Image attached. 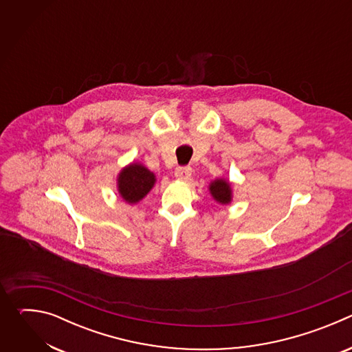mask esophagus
Here are the masks:
<instances>
[{
	"label": "esophagus",
	"mask_w": 352,
	"mask_h": 352,
	"mask_svg": "<svg viewBox=\"0 0 352 352\" xmlns=\"http://www.w3.org/2000/svg\"><path fill=\"white\" fill-rule=\"evenodd\" d=\"M190 174H192V170H190L189 167H178V168L175 170V173H174L175 178H177L178 181H188L189 177H190Z\"/></svg>",
	"instance_id": "34e87169"
}]
</instances>
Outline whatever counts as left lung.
I'll list each match as a JSON object with an SVG mask.
<instances>
[{
  "mask_svg": "<svg viewBox=\"0 0 352 352\" xmlns=\"http://www.w3.org/2000/svg\"><path fill=\"white\" fill-rule=\"evenodd\" d=\"M209 192L210 196L214 199V202L219 205L227 206L232 202V186L231 182L226 178H216L209 182Z\"/></svg>",
  "mask_w": 352,
  "mask_h": 352,
  "instance_id": "8db88e82",
  "label": "left lung"
}]
</instances>
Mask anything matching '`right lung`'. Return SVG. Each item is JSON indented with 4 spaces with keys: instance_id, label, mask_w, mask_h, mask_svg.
<instances>
[{
    "instance_id": "right-lung-1",
    "label": "right lung",
    "mask_w": 352,
    "mask_h": 352,
    "mask_svg": "<svg viewBox=\"0 0 352 352\" xmlns=\"http://www.w3.org/2000/svg\"><path fill=\"white\" fill-rule=\"evenodd\" d=\"M156 174L146 166L132 162L121 168L117 175V190L121 199L128 205H136L147 196L156 185Z\"/></svg>"
}]
</instances>
